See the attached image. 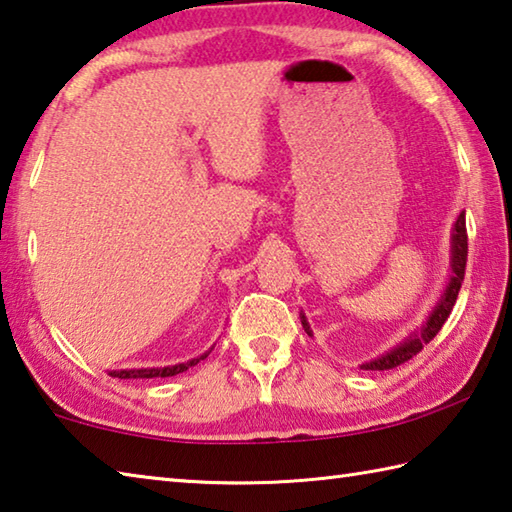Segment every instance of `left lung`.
<instances>
[{
  "mask_svg": "<svg viewBox=\"0 0 512 512\" xmlns=\"http://www.w3.org/2000/svg\"><path fill=\"white\" fill-rule=\"evenodd\" d=\"M466 262H468V232H466V212H461L454 221V228H452V275L448 280V286H445V291L441 295V300L436 302V306L430 313V318L425 320V324L418 331L410 333L401 345H396L394 349H389L383 356H378L376 360H369V362H362L360 369H371V371H385V369H394L398 365H403L410 358H414L418 351H421L427 342H430L436 333L441 331V327L448 320V315L452 313V306L457 302V295H459V288L463 282V275H466ZM302 318V327L304 331L313 336V331L309 327V322H306V315L300 313Z\"/></svg>",
  "mask_w": 512,
  "mask_h": 512,
  "instance_id": "8db88e82",
  "label": "left lung"
}]
</instances>
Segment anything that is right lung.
<instances>
[{"label": "right lung", "instance_id": "right-lung-1", "mask_svg": "<svg viewBox=\"0 0 512 512\" xmlns=\"http://www.w3.org/2000/svg\"><path fill=\"white\" fill-rule=\"evenodd\" d=\"M208 353H203V356L192 358L188 362H181V365H172V367H163V369H159V367H156V369H120V371H109V376H114V378H167V376H176V374H181V371L197 365V362L206 358Z\"/></svg>", "mask_w": 512, "mask_h": 512}]
</instances>
